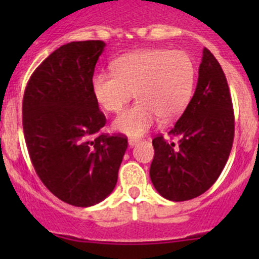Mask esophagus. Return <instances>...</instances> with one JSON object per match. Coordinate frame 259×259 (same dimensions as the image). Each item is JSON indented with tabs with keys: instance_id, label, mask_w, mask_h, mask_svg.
<instances>
[{
	"instance_id": "1",
	"label": "esophagus",
	"mask_w": 259,
	"mask_h": 259,
	"mask_svg": "<svg viewBox=\"0 0 259 259\" xmlns=\"http://www.w3.org/2000/svg\"><path fill=\"white\" fill-rule=\"evenodd\" d=\"M140 143V140H137V139H130V140H128V145L131 146H135V145H137V144Z\"/></svg>"
}]
</instances>
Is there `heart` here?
Returning a JSON list of instances; mask_svg holds the SVG:
<instances>
[{
	"mask_svg": "<svg viewBox=\"0 0 259 259\" xmlns=\"http://www.w3.org/2000/svg\"><path fill=\"white\" fill-rule=\"evenodd\" d=\"M196 65L182 50L144 49L114 62L113 72L92 80L96 101L110 113H119L134 98L137 104L114 120L115 131L140 137L159 119L171 122L187 109L196 85Z\"/></svg>",
	"mask_w": 259,
	"mask_h": 259,
	"instance_id": "obj_1",
	"label": "heart"
}]
</instances>
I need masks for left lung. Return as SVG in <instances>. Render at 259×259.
<instances>
[{
    "label": "left lung",
    "mask_w": 259,
    "mask_h": 259,
    "mask_svg": "<svg viewBox=\"0 0 259 259\" xmlns=\"http://www.w3.org/2000/svg\"><path fill=\"white\" fill-rule=\"evenodd\" d=\"M235 134L232 100L219 62L206 48L198 68L194 95L168 135L154 137L150 179L170 201L196 198L217 182L227 163Z\"/></svg>",
    "instance_id": "1"
}]
</instances>
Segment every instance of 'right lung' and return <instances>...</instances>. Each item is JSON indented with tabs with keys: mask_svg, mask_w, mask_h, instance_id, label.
I'll return each instance as SVG.
<instances>
[{
	"mask_svg": "<svg viewBox=\"0 0 259 259\" xmlns=\"http://www.w3.org/2000/svg\"><path fill=\"white\" fill-rule=\"evenodd\" d=\"M104 49L100 40L62 45L36 68L23 97V131L36 174L56 197L77 207L114 191L128 145L123 135H97L106 118L92 79Z\"/></svg>",
	"mask_w": 259,
	"mask_h": 259,
	"instance_id": "1",
	"label": "right lung"
}]
</instances>
